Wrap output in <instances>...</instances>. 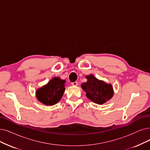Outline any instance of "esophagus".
Returning a JSON list of instances; mask_svg holds the SVG:
<instances>
[{"instance_id": "34e87169", "label": "esophagus", "mask_w": 150, "mask_h": 150, "mask_svg": "<svg viewBox=\"0 0 150 150\" xmlns=\"http://www.w3.org/2000/svg\"><path fill=\"white\" fill-rule=\"evenodd\" d=\"M71 85H72V86H77V85H78V83H77V82H72V83H71Z\"/></svg>"}]
</instances>
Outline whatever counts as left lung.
Here are the masks:
<instances>
[{"instance_id": "obj_1", "label": "left lung", "mask_w": 150, "mask_h": 150, "mask_svg": "<svg viewBox=\"0 0 150 150\" xmlns=\"http://www.w3.org/2000/svg\"><path fill=\"white\" fill-rule=\"evenodd\" d=\"M86 77L87 81L82 83L81 87L92 102L103 105L112 98L114 90L111 83L98 79L93 74L87 75Z\"/></svg>"}]
</instances>
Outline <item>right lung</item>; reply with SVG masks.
Here are the masks:
<instances>
[{
    "instance_id": "add662e5",
    "label": "right lung",
    "mask_w": 150,
    "mask_h": 150,
    "mask_svg": "<svg viewBox=\"0 0 150 150\" xmlns=\"http://www.w3.org/2000/svg\"><path fill=\"white\" fill-rule=\"evenodd\" d=\"M65 80L54 77L47 84L36 90L35 97L45 105H54L63 97L65 91Z\"/></svg>"
}]
</instances>
